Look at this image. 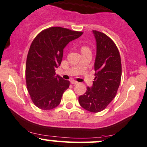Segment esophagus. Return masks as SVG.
<instances>
[{"mask_svg":"<svg viewBox=\"0 0 147 147\" xmlns=\"http://www.w3.org/2000/svg\"><path fill=\"white\" fill-rule=\"evenodd\" d=\"M71 84H78V82L75 81V80H72L71 81Z\"/></svg>","mask_w":147,"mask_h":147,"instance_id":"34e87169","label":"esophagus"}]
</instances>
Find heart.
I'll return each mask as SVG.
<instances>
[{"instance_id": "obj_1", "label": "heart", "mask_w": 147, "mask_h": 147, "mask_svg": "<svg viewBox=\"0 0 147 147\" xmlns=\"http://www.w3.org/2000/svg\"><path fill=\"white\" fill-rule=\"evenodd\" d=\"M88 49V47H86V46H83L82 47V49Z\"/></svg>"}]
</instances>
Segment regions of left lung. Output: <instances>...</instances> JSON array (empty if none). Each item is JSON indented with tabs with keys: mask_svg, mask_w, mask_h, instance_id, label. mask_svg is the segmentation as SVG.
I'll return each instance as SVG.
<instances>
[{
	"mask_svg": "<svg viewBox=\"0 0 147 147\" xmlns=\"http://www.w3.org/2000/svg\"><path fill=\"white\" fill-rule=\"evenodd\" d=\"M97 53L94 69L96 77L91 88L79 97L82 107L88 112L102 111L115 98L121 79V61L117 45L102 32L93 30Z\"/></svg>",
	"mask_w": 147,
	"mask_h": 147,
	"instance_id": "1",
	"label": "left lung"
}]
</instances>
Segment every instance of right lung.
Instances as JSON below:
<instances>
[{
  "label": "right lung",
  "mask_w": 147,
  "mask_h": 147,
  "mask_svg": "<svg viewBox=\"0 0 147 147\" xmlns=\"http://www.w3.org/2000/svg\"><path fill=\"white\" fill-rule=\"evenodd\" d=\"M83 34L62 27H50L37 35L30 45L26 63V82L33 104L50 110L60 104L70 82L59 75L55 69L61 65L64 47Z\"/></svg>",
  "instance_id": "add662e5"
}]
</instances>
